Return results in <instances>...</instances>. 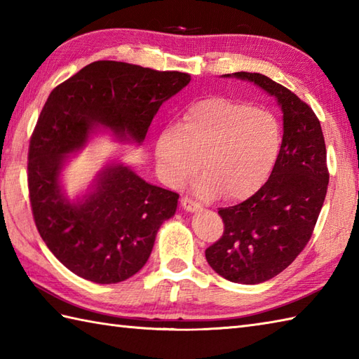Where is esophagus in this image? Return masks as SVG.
Returning a JSON list of instances; mask_svg holds the SVG:
<instances>
[{
    "mask_svg": "<svg viewBox=\"0 0 359 359\" xmlns=\"http://www.w3.org/2000/svg\"><path fill=\"white\" fill-rule=\"evenodd\" d=\"M180 203H182V207H184V210H187V211H189V212H194V211L202 210V203L193 201L191 197H188V196L182 197Z\"/></svg>",
    "mask_w": 359,
    "mask_h": 359,
    "instance_id": "1",
    "label": "esophagus"
}]
</instances>
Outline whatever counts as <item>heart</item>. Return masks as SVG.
Returning a JSON list of instances; mask_svg holds the SVG:
<instances>
[{
	"label": "heart",
	"instance_id": "b5f03b06",
	"mask_svg": "<svg viewBox=\"0 0 359 359\" xmlns=\"http://www.w3.org/2000/svg\"><path fill=\"white\" fill-rule=\"evenodd\" d=\"M282 147L279 118L225 97L191 103L179 125H168L157 137V160L165 179L182 185L199 170L197 194L238 201L256 193L269 177ZM203 160L201 161L200 158Z\"/></svg>",
	"mask_w": 359,
	"mask_h": 359
}]
</instances>
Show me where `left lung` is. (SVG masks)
<instances>
[{
	"label": "left lung",
	"mask_w": 359,
	"mask_h": 359,
	"mask_svg": "<svg viewBox=\"0 0 359 359\" xmlns=\"http://www.w3.org/2000/svg\"><path fill=\"white\" fill-rule=\"evenodd\" d=\"M233 75L276 98L284 112V135L259 191L234 207L219 208L224 234L205 250V257L228 280L261 284L285 270L313 234L329 185L327 151L316 114L292 90L257 72Z\"/></svg>",
	"instance_id": "8db88e82"
}]
</instances>
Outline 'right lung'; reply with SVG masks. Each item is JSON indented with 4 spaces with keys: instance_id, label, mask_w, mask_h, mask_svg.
Wrapping results in <instances>:
<instances>
[{
    "instance_id": "obj_1",
    "label": "right lung",
    "mask_w": 359,
    "mask_h": 359,
    "mask_svg": "<svg viewBox=\"0 0 359 359\" xmlns=\"http://www.w3.org/2000/svg\"><path fill=\"white\" fill-rule=\"evenodd\" d=\"M189 80L185 72L102 60L49 94L29 143V199L41 239L77 276L95 284L134 276L147 264L160 225L174 216L179 194L112 165L98 174L93 191L72 203L58 180L66 154L85 147L95 126L142 143L160 104Z\"/></svg>"
}]
</instances>
